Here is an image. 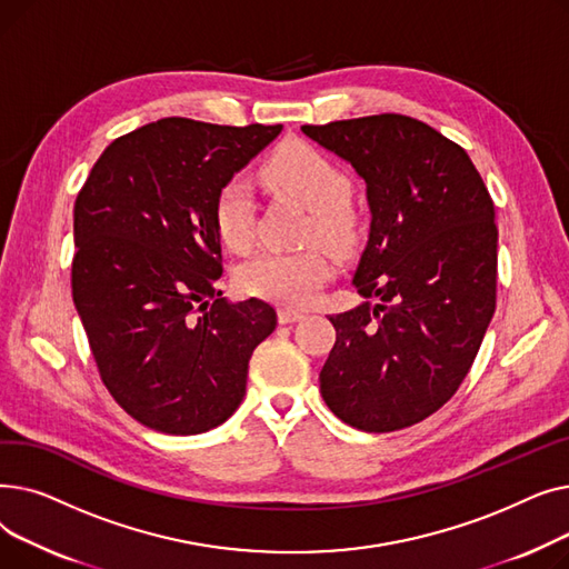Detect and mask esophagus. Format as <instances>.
Listing matches in <instances>:
<instances>
[{
    "label": "esophagus",
    "instance_id": "34e87169",
    "mask_svg": "<svg viewBox=\"0 0 569 569\" xmlns=\"http://www.w3.org/2000/svg\"><path fill=\"white\" fill-rule=\"evenodd\" d=\"M305 318H307L305 311H295V309H281V311H279V322H281V325L300 322V320H305Z\"/></svg>",
    "mask_w": 569,
    "mask_h": 569
}]
</instances>
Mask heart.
<instances>
[{"instance_id": "heart-1", "label": "heart", "mask_w": 569, "mask_h": 569, "mask_svg": "<svg viewBox=\"0 0 569 569\" xmlns=\"http://www.w3.org/2000/svg\"><path fill=\"white\" fill-rule=\"evenodd\" d=\"M262 179L311 209L307 228L309 239H320L322 244L341 249L350 242L355 230L350 198V177L320 149L307 142H290L269 159ZM214 223L221 242L244 253L256 234V202L251 184L244 177L226 182L217 196ZM332 267L320 249L297 253L264 251L239 267L237 283L242 292L281 307H307L330 279Z\"/></svg>"}]
</instances>
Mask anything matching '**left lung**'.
I'll use <instances>...</instances> for the list:
<instances>
[{"instance_id":"8db88e82","label":"left lung","mask_w":569,"mask_h":569,"mask_svg":"<svg viewBox=\"0 0 569 569\" xmlns=\"http://www.w3.org/2000/svg\"><path fill=\"white\" fill-rule=\"evenodd\" d=\"M302 131L357 170L371 207L352 283L376 305L330 316L322 399L355 429L412 427L455 397L496 311L493 200L466 149L420 119L382 112Z\"/></svg>"}]
</instances>
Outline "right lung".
I'll list each match as a JSON object with an SVG mask.
<instances>
[{
    "label": "right lung",
    "instance_id": "right-lung-1",
    "mask_svg": "<svg viewBox=\"0 0 569 569\" xmlns=\"http://www.w3.org/2000/svg\"><path fill=\"white\" fill-rule=\"evenodd\" d=\"M279 133L166 117L112 140L76 198L73 305L110 397L149 429L223 425L256 346L274 332L267 302L230 305L217 288L214 204Z\"/></svg>",
    "mask_w": 569,
    "mask_h": 569
}]
</instances>
